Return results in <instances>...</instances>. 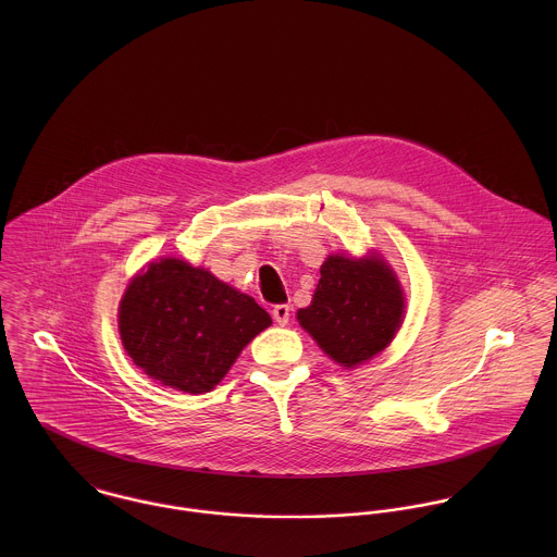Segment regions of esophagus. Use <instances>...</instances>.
Returning <instances> with one entry per match:
<instances>
[{"label":"esophagus","instance_id":"1","mask_svg":"<svg viewBox=\"0 0 557 557\" xmlns=\"http://www.w3.org/2000/svg\"><path fill=\"white\" fill-rule=\"evenodd\" d=\"M289 315H292V307L289 305H276L272 309V318L278 325H287L289 323Z\"/></svg>","mask_w":557,"mask_h":557}]
</instances>
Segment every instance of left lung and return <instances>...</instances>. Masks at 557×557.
Returning <instances> with one entry per match:
<instances>
[{"label":"left lung","mask_w":557,"mask_h":557,"mask_svg":"<svg viewBox=\"0 0 557 557\" xmlns=\"http://www.w3.org/2000/svg\"><path fill=\"white\" fill-rule=\"evenodd\" d=\"M319 272L313 300L298 321L334 362L354 369L395 338L405 309L400 283L375 252L362 259L330 255Z\"/></svg>","instance_id":"obj_1"}]
</instances>
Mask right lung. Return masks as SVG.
<instances>
[{
  "label": "right lung",
  "instance_id": "obj_1",
  "mask_svg": "<svg viewBox=\"0 0 557 557\" xmlns=\"http://www.w3.org/2000/svg\"><path fill=\"white\" fill-rule=\"evenodd\" d=\"M270 315L203 268L162 257L120 302V336L133 362L162 386L203 395L232 369Z\"/></svg>",
  "mask_w": 557,
  "mask_h": 557
}]
</instances>
